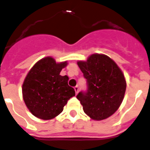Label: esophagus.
I'll list each match as a JSON object with an SVG mask.
<instances>
[{"label": "esophagus", "mask_w": 150, "mask_h": 150, "mask_svg": "<svg viewBox=\"0 0 150 150\" xmlns=\"http://www.w3.org/2000/svg\"><path fill=\"white\" fill-rule=\"evenodd\" d=\"M74 89H75V93H76V94H77L78 92H79V87H78V86H75V87L74 88Z\"/></svg>", "instance_id": "obj_1"}]
</instances>
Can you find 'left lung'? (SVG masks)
<instances>
[{
	"instance_id": "obj_1",
	"label": "left lung",
	"mask_w": 150,
	"mask_h": 150,
	"mask_svg": "<svg viewBox=\"0 0 150 150\" xmlns=\"http://www.w3.org/2000/svg\"><path fill=\"white\" fill-rule=\"evenodd\" d=\"M77 64L88 84L87 91L76 96L84 112L97 121L109 118L123 100L126 88L124 74L112 58L103 54H92Z\"/></svg>"
}]
</instances>
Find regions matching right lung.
Returning <instances> with one entry per match:
<instances>
[{"instance_id":"right-lung-1","label":"right lung","mask_w":150,"mask_h":150,"mask_svg":"<svg viewBox=\"0 0 150 150\" xmlns=\"http://www.w3.org/2000/svg\"><path fill=\"white\" fill-rule=\"evenodd\" d=\"M67 64V62L57 63L48 56L37 62L28 71L22 85L23 99L35 117L54 119L75 96V90L68 84L69 77L60 75Z\"/></svg>"}]
</instances>
